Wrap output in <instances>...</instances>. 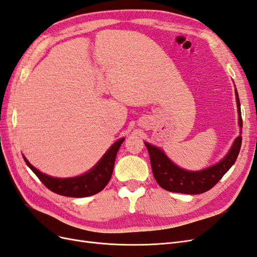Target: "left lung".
I'll list each match as a JSON object with an SVG mask.
<instances>
[{"instance_id":"obj_1","label":"left lung","mask_w":257,"mask_h":257,"mask_svg":"<svg viewBox=\"0 0 257 257\" xmlns=\"http://www.w3.org/2000/svg\"><path fill=\"white\" fill-rule=\"evenodd\" d=\"M235 95L238 108V124L242 128V118H241L240 100L237 89L235 88ZM242 137L240 135L235 139L227 154L216 164L208 168L193 172L177 166L174 162L168 159L164 151L159 147L146 143L145 145L150 155V162L154 179L161 188L169 192H177L183 194H200L209 191L221 180L229 168L235 164L241 148Z\"/></svg>"}]
</instances>
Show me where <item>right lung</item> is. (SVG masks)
<instances>
[{
  "label": "right lung",
  "mask_w": 257,
  "mask_h": 257,
  "mask_svg": "<svg viewBox=\"0 0 257 257\" xmlns=\"http://www.w3.org/2000/svg\"><path fill=\"white\" fill-rule=\"evenodd\" d=\"M124 139L125 138L118 139L89 172L72 178H57L46 175L31 164L25 155L22 157L30 169L50 191L59 194V195L68 197H87L100 192L109 182L116 152L119 151V148Z\"/></svg>",
  "instance_id": "right-lung-1"
}]
</instances>
